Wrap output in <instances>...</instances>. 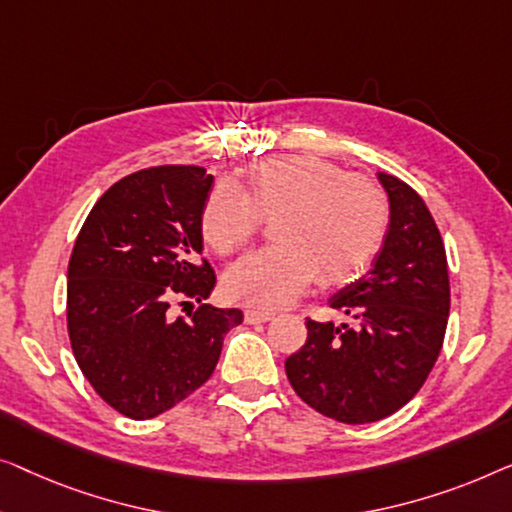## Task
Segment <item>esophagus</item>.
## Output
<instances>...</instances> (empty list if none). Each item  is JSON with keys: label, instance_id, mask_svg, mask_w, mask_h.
Instances as JSON below:
<instances>
[{"label": "esophagus", "instance_id": "1", "mask_svg": "<svg viewBox=\"0 0 512 512\" xmlns=\"http://www.w3.org/2000/svg\"><path fill=\"white\" fill-rule=\"evenodd\" d=\"M273 311H264V308H248L246 322H269L273 318Z\"/></svg>", "mask_w": 512, "mask_h": 512}]
</instances>
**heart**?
I'll return each instance as SVG.
<instances>
[{
	"mask_svg": "<svg viewBox=\"0 0 512 512\" xmlns=\"http://www.w3.org/2000/svg\"><path fill=\"white\" fill-rule=\"evenodd\" d=\"M262 215H278V243L229 266L225 292L278 308L304 294L320 273L327 285L362 276L385 243L390 201L376 181L322 157H271L250 167L246 187L222 181L208 192L201 234L215 253L229 255L255 239Z\"/></svg>",
	"mask_w": 512,
	"mask_h": 512,
	"instance_id": "heart-1",
	"label": "heart"
}]
</instances>
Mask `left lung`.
<instances>
[{
  "instance_id": "obj_1",
  "label": "left lung",
  "mask_w": 512,
  "mask_h": 512,
  "mask_svg": "<svg viewBox=\"0 0 512 512\" xmlns=\"http://www.w3.org/2000/svg\"><path fill=\"white\" fill-rule=\"evenodd\" d=\"M390 229L373 269L334 294L348 322L308 318V338L285 359L294 392L345 424L378 422L415 397L443 348L450 313L448 257L427 204L397 176L378 174Z\"/></svg>"
}]
</instances>
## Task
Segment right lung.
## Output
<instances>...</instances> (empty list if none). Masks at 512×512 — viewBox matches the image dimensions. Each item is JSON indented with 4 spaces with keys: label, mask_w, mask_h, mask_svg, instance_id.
<instances>
[{
    "label": "right lung",
    "mask_w": 512,
    "mask_h": 512,
    "mask_svg": "<svg viewBox=\"0 0 512 512\" xmlns=\"http://www.w3.org/2000/svg\"><path fill=\"white\" fill-rule=\"evenodd\" d=\"M204 167L164 164L129 174L85 218L67 271V329L83 376L132 420L174 408L211 378L239 308L202 304L174 321L168 306L215 287L201 257Z\"/></svg>",
    "instance_id": "right-lung-1"
}]
</instances>
